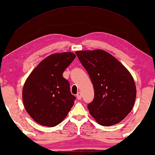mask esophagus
Returning <instances> with one entry per match:
<instances>
[{
	"label": "esophagus",
	"instance_id": "obj_1",
	"mask_svg": "<svg viewBox=\"0 0 155 155\" xmlns=\"http://www.w3.org/2000/svg\"><path fill=\"white\" fill-rule=\"evenodd\" d=\"M76 97H77V99L78 100H80L82 98V93L80 92H78V94L76 95Z\"/></svg>",
	"mask_w": 155,
	"mask_h": 155
}]
</instances>
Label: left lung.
<instances>
[{"mask_svg": "<svg viewBox=\"0 0 155 155\" xmlns=\"http://www.w3.org/2000/svg\"><path fill=\"white\" fill-rule=\"evenodd\" d=\"M87 70L95 97L88 104L90 114L102 126L117 124L131 112L136 99V86L129 70L103 50L75 52Z\"/></svg>", "mask_w": 155, "mask_h": 155, "instance_id": "1", "label": "left lung"}]
</instances>
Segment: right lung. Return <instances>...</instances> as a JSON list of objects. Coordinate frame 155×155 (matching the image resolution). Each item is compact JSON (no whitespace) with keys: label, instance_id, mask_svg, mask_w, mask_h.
I'll use <instances>...</instances> for the list:
<instances>
[{"label":"right lung","instance_id":"right-lung-1","mask_svg":"<svg viewBox=\"0 0 155 155\" xmlns=\"http://www.w3.org/2000/svg\"><path fill=\"white\" fill-rule=\"evenodd\" d=\"M75 57L70 52L52 54L42 60L26 79L22 93L23 104L37 123L58 125L73 106L75 97L63 73Z\"/></svg>","mask_w":155,"mask_h":155}]
</instances>
